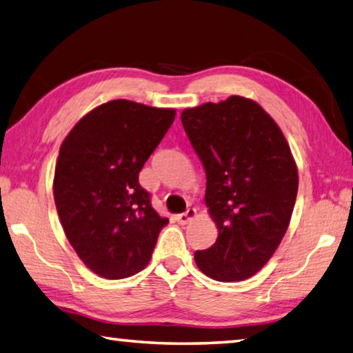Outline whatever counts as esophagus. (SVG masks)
Here are the masks:
<instances>
[{"mask_svg":"<svg viewBox=\"0 0 353 353\" xmlns=\"http://www.w3.org/2000/svg\"><path fill=\"white\" fill-rule=\"evenodd\" d=\"M196 216V208H188L187 212H183L181 214H177L176 216V221L179 224H188L191 219H193Z\"/></svg>","mask_w":353,"mask_h":353,"instance_id":"esophagus-1","label":"esophagus"}]
</instances>
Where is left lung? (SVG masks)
Masks as SVG:
<instances>
[{"instance_id": "1", "label": "left lung", "mask_w": 353, "mask_h": 353, "mask_svg": "<svg viewBox=\"0 0 353 353\" xmlns=\"http://www.w3.org/2000/svg\"><path fill=\"white\" fill-rule=\"evenodd\" d=\"M185 132L204 165L205 204L218 238L196 250L205 276L252 277L270 261L290 225L299 176L277 123L255 101L230 97L185 109Z\"/></svg>"}]
</instances>
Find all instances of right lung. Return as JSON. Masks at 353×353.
Here are the masks:
<instances>
[{
	"label": "right lung",
	"mask_w": 353,
	"mask_h": 353,
	"mask_svg": "<svg viewBox=\"0 0 353 353\" xmlns=\"http://www.w3.org/2000/svg\"><path fill=\"white\" fill-rule=\"evenodd\" d=\"M174 118V109L115 99L88 112L65 137L52 183L56 208L77 256L101 277L145 270L168 224L139 174Z\"/></svg>",
	"instance_id": "1"
}]
</instances>
